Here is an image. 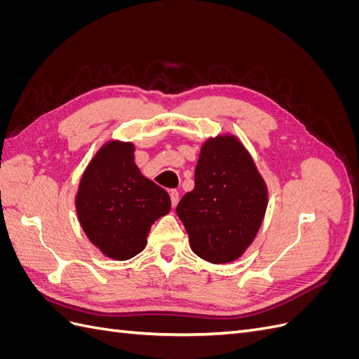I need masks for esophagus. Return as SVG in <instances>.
Returning a JSON list of instances; mask_svg holds the SVG:
<instances>
[{"label": "esophagus", "instance_id": "34e87169", "mask_svg": "<svg viewBox=\"0 0 359 359\" xmlns=\"http://www.w3.org/2000/svg\"><path fill=\"white\" fill-rule=\"evenodd\" d=\"M169 194H170L172 206H173V208H175L177 203H178V201H180V193H178V190H170V191H169Z\"/></svg>", "mask_w": 359, "mask_h": 359}]
</instances>
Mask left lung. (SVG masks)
Instances as JSON below:
<instances>
[{
  "instance_id": "8db88e82",
  "label": "left lung",
  "mask_w": 359,
  "mask_h": 359,
  "mask_svg": "<svg viewBox=\"0 0 359 359\" xmlns=\"http://www.w3.org/2000/svg\"><path fill=\"white\" fill-rule=\"evenodd\" d=\"M268 203L266 186L233 136L208 139L201 149L194 189L177 206L190 247L211 264H227L252 244Z\"/></svg>"
}]
</instances>
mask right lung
I'll use <instances>...</instances> for the list:
<instances>
[{
    "label": "right lung",
    "mask_w": 359,
    "mask_h": 359,
    "mask_svg": "<svg viewBox=\"0 0 359 359\" xmlns=\"http://www.w3.org/2000/svg\"><path fill=\"white\" fill-rule=\"evenodd\" d=\"M133 153V144L107 142L86 168L76 196L83 232L115 260L142 252L151 224L170 211L168 191L140 173Z\"/></svg>",
    "instance_id": "right-lung-1"
}]
</instances>
